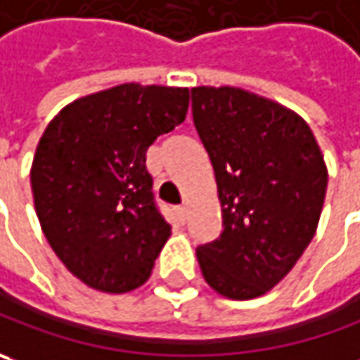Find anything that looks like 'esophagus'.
<instances>
[{"instance_id": "obj_1", "label": "esophagus", "mask_w": 360, "mask_h": 360, "mask_svg": "<svg viewBox=\"0 0 360 360\" xmlns=\"http://www.w3.org/2000/svg\"><path fill=\"white\" fill-rule=\"evenodd\" d=\"M177 215H179L181 221H185V219H187V205H185V203L177 207Z\"/></svg>"}]
</instances>
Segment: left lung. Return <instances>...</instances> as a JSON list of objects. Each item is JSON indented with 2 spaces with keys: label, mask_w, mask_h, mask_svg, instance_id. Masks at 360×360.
<instances>
[{
  "label": "left lung",
  "mask_w": 360,
  "mask_h": 360,
  "mask_svg": "<svg viewBox=\"0 0 360 360\" xmlns=\"http://www.w3.org/2000/svg\"><path fill=\"white\" fill-rule=\"evenodd\" d=\"M210 155L224 231L197 248L205 282L250 300L274 288L302 256L321 219L326 165L310 127L290 108L233 86L191 88Z\"/></svg>",
  "instance_id": "obj_1"
}]
</instances>
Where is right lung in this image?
Masks as SVG:
<instances>
[{
    "label": "right lung",
    "instance_id": "1",
    "mask_svg": "<svg viewBox=\"0 0 360 360\" xmlns=\"http://www.w3.org/2000/svg\"><path fill=\"white\" fill-rule=\"evenodd\" d=\"M189 90L120 84L78 98L46 127L32 163L39 226L90 288L147 282L171 236L153 195L147 149L185 120Z\"/></svg>",
    "mask_w": 360,
    "mask_h": 360
}]
</instances>
